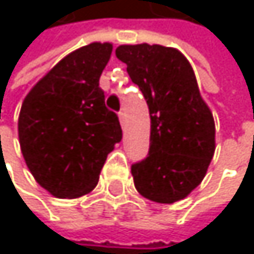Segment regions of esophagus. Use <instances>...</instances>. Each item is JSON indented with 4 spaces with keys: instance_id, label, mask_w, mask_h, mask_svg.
Wrapping results in <instances>:
<instances>
[{
    "instance_id": "obj_1",
    "label": "esophagus",
    "mask_w": 254,
    "mask_h": 254,
    "mask_svg": "<svg viewBox=\"0 0 254 254\" xmlns=\"http://www.w3.org/2000/svg\"><path fill=\"white\" fill-rule=\"evenodd\" d=\"M119 119H120V123H122V125H125V113H123V111H120V113H119Z\"/></svg>"
}]
</instances>
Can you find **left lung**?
<instances>
[{
    "instance_id": "obj_1",
    "label": "left lung",
    "mask_w": 254,
    "mask_h": 254,
    "mask_svg": "<svg viewBox=\"0 0 254 254\" xmlns=\"http://www.w3.org/2000/svg\"><path fill=\"white\" fill-rule=\"evenodd\" d=\"M116 56L126 64L151 114L149 154L131 166L135 189L161 204L186 198L215 154L213 116L192 66L177 48L157 44L120 45Z\"/></svg>"
}]
</instances>
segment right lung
I'll return each mask as SVG.
<instances>
[{
  "label": "right lung",
  "instance_id": "add662e5",
  "mask_svg": "<svg viewBox=\"0 0 254 254\" xmlns=\"http://www.w3.org/2000/svg\"><path fill=\"white\" fill-rule=\"evenodd\" d=\"M113 52L93 42L65 56L30 90L18 119L21 152L39 186L56 198L90 193L114 144L122 140L116 113L99 86Z\"/></svg>",
  "mask_w": 254,
  "mask_h": 254
}]
</instances>
